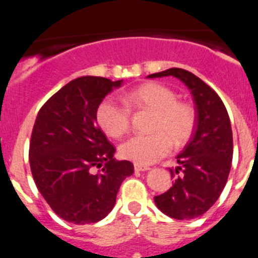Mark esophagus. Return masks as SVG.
Instances as JSON below:
<instances>
[{
    "instance_id": "1",
    "label": "esophagus",
    "mask_w": 258,
    "mask_h": 258,
    "mask_svg": "<svg viewBox=\"0 0 258 258\" xmlns=\"http://www.w3.org/2000/svg\"><path fill=\"white\" fill-rule=\"evenodd\" d=\"M134 170H136V172H145V170H150V166L140 165V164H134Z\"/></svg>"
}]
</instances>
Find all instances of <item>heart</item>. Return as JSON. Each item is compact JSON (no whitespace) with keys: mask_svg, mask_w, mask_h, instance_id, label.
I'll use <instances>...</instances> for the list:
<instances>
[{"mask_svg":"<svg viewBox=\"0 0 258 258\" xmlns=\"http://www.w3.org/2000/svg\"><path fill=\"white\" fill-rule=\"evenodd\" d=\"M122 104L113 99H104L98 106L97 122L104 134L120 138L131 126V112L146 109L152 117L151 134L134 136L120 147V156L140 165H150L170 151L172 145L181 147L190 140L195 126V109L186 102L177 101L172 89L159 83H146L121 94Z\"/></svg>","mask_w":258,"mask_h":258,"instance_id":"obj_1","label":"heart"}]
</instances>
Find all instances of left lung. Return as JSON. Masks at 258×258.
Segmentation results:
<instances>
[{
  "instance_id": "1",
  "label": "left lung",
  "mask_w": 258,
  "mask_h": 258,
  "mask_svg": "<svg viewBox=\"0 0 258 258\" xmlns=\"http://www.w3.org/2000/svg\"><path fill=\"white\" fill-rule=\"evenodd\" d=\"M173 76L181 80L192 95L197 109L195 132L183 151L175 156L178 166L174 183L154 198L163 213L175 220H192L217 202L227 182L232 161V132L226 107L213 89L182 68H169L147 76ZM174 177L173 170H169Z\"/></svg>"
}]
</instances>
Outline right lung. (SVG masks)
Wrapping results in <instances>:
<instances>
[{
    "label": "right lung",
    "mask_w": 258,
    "mask_h": 258,
    "mask_svg": "<svg viewBox=\"0 0 258 258\" xmlns=\"http://www.w3.org/2000/svg\"><path fill=\"white\" fill-rule=\"evenodd\" d=\"M121 84L77 77L38 111L29 145L31 172L50 208L68 222L103 220L115 207L120 184L134 172L131 161L115 160V147L95 117L104 97Z\"/></svg>",
    "instance_id": "right-lung-1"
}]
</instances>
